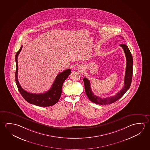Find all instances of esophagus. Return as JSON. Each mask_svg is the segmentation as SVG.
Segmentation results:
<instances>
[{
    "instance_id": "34e87169",
    "label": "esophagus",
    "mask_w": 150,
    "mask_h": 150,
    "mask_svg": "<svg viewBox=\"0 0 150 150\" xmlns=\"http://www.w3.org/2000/svg\"><path fill=\"white\" fill-rule=\"evenodd\" d=\"M82 66H81V65H79V67H78V68H79V69H82Z\"/></svg>"
}]
</instances>
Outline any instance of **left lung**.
I'll return each mask as SVG.
<instances>
[{"label":"left lung","instance_id":"1","mask_svg":"<svg viewBox=\"0 0 150 150\" xmlns=\"http://www.w3.org/2000/svg\"><path fill=\"white\" fill-rule=\"evenodd\" d=\"M120 46L122 48L123 51L125 52V57H126V60H127L125 82H124L125 85L121 89V90L119 92H118V93L115 96H111L110 97H107L105 98H101L100 97L96 96L93 94L91 89L90 81L88 79L84 78L83 79V81L86 95L89 99L93 103L98 104V105H107V104L113 103L119 99L130 88L131 81H132V55L128 47L125 44H120Z\"/></svg>","mask_w":150,"mask_h":150}]
</instances>
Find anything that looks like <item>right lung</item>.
<instances>
[{"label": "right lung", "instance_id": "right-lung-1", "mask_svg": "<svg viewBox=\"0 0 150 150\" xmlns=\"http://www.w3.org/2000/svg\"><path fill=\"white\" fill-rule=\"evenodd\" d=\"M22 46L16 54L15 60L16 62V83L17 84L19 91L25 100L31 104L40 107H48L53 106L57 103L62 93V87L64 81L67 77L71 74V71L70 69H67L57 75L54 83L52 84L51 88L44 93H28L25 91L20 86L18 79V57L22 49Z\"/></svg>", "mask_w": 150, "mask_h": 150}]
</instances>
